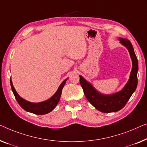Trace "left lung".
<instances>
[{
  "mask_svg": "<svg viewBox=\"0 0 147 147\" xmlns=\"http://www.w3.org/2000/svg\"><path fill=\"white\" fill-rule=\"evenodd\" d=\"M119 40L120 43L129 51L133 65L129 79L123 89L111 94H103L95 89L94 86L81 75L79 76L80 85L87 100L97 110L105 113L117 112L123 109L137 86L138 65L133 45L127 38H119Z\"/></svg>",
  "mask_w": 147,
  "mask_h": 147,
  "instance_id": "left-lung-1",
  "label": "left lung"
}]
</instances>
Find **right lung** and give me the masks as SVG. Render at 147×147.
Wrapping results in <instances>:
<instances>
[{
  "label": "right lung",
  "instance_id": "add662e5",
  "mask_svg": "<svg viewBox=\"0 0 147 147\" xmlns=\"http://www.w3.org/2000/svg\"><path fill=\"white\" fill-rule=\"evenodd\" d=\"M68 79H69V78H67V79H65L62 82V83L60 84L59 88L57 89V92L54 94L53 96H51L48 100L40 102H31L20 97L13 86L11 78V86L13 94L14 96H15L16 100H17L18 104L24 110L27 111V112L34 113V114L36 115H45L51 112L57 105L60 98H61L62 90H63L64 86H65L66 81Z\"/></svg>",
  "mask_w": 147,
  "mask_h": 147
}]
</instances>
